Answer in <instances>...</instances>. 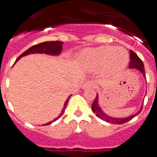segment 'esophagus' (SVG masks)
<instances>
[{
	"instance_id": "esophagus-1",
	"label": "esophagus",
	"mask_w": 157,
	"mask_h": 157,
	"mask_svg": "<svg viewBox=\"0 0 157 157\" xmlns=\"http://www.w3.org/2000/svg\"><path fill=\"white\" fill-rule=\"evenodd\" d=\"M93 87H94V83H93L92 81H87V82H85V84L83 85V86H82V88H83V89L93 88Z\"/></svg>"
}]
</instances>
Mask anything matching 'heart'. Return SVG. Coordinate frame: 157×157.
I'll return each mask as SVG.
<instances>
[{
  "mask_svg": "<svg viewBox=\"0 0 157 157\" xmlns=\"http://www.w3.org/2000/svg\"><path fill=\"white\" fill-rule=\"evenodd\" d=\"M80 60L90 70L103 68L106 72H116L126 67L129 56L123 48L101 46L86 49L81 54Z\"/></svg>",
  "mask_w": 157,
  "mask_h": 157,
  "instance_id": "1",
  "label": "heart"
}]
</instances>
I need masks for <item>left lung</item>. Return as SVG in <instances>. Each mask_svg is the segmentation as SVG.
I'll list each match as a JSON object with an SVG mask.
<instances>
[{
  "instance_id": "left-lung-1",
  "label": "left lung",
  "mask_w": 157,
  "mask_h": 157,
  "mask_svg": "<svg viewBox=\"0 0 157 157\" xmlns=\"http://www.w3.org/2000/svg\"><path fill=\"white\" fill-rule=\"evenodd\" d=\"M130 63H129V68L130 69H136L138 70V72H140L142 73L144 77H145V71H144V63L139 57L137 56V54H135L134 52L130 50ZM143 105L141 106V109L138 110V112L132 115H130L128 117L125 118H116L113 117V116H110L104 113V111L101 109V108L99 105V97L97 94V97L95 98V100L93 101L92 105H91V109L94 113H96L97 117L101 119L102 121H105L109 122V123H112V124H117V125H121V124H124L126 122L131 121L132 118H134L137 114L141 112L142 110Z\"/></svg>"
}]
</instances>
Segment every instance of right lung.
<instances>
[{
	"label": "right lung",
	"mask_w": 157,
	"mask_h": 157,
	"mask_svg": "<svg viewBox=\"0 0 157 157\" xmlns=\"http://www.w3.org/2000/svg\"><path fill=\"white\" fill-rule=\"evenodd\" d=\"M62 45H63V42H60V41H53V42H44V43H42V44H36V45H34L32 46L30 48H28L26 51H25L23 53L21 56H19V58L16 60H19L21 57L23 56H28V55H31V54H46V55H49V56H59L61 51H62ZM15 61V62H16ZM71 97V96H70ZM69 97L66 100L64 103V107L62 109V111L61 113H60V115L58 117H56L55 120H53L52 121H49L48 123H46L44 124V126H47V125H49L51 124L53 121H56V120H58L59 118L63 114L65 111V109L67 108V105L68 100H69Z\"/></svg>",
	"instance_id": "obj_1"
}]
</instances>
